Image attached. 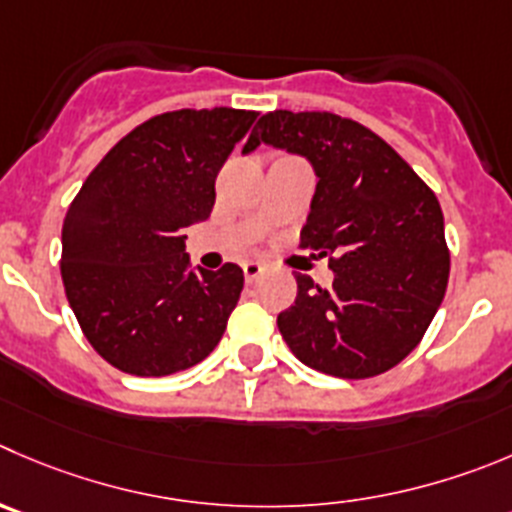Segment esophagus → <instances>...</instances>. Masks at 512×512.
I'll list each match as a JSON object with an SVG mask.
<instances>
[{
  "mask_svg": "<svg viewBox=\"0 0 512 512\" xmlns=\"http://www.w3.org/2000/svg\"><path fill=\"white\" fill-rule=\"evenodd\" d=\"M261 274H264V264H261V261H246V264H243V276H246L248 284L259 279Z\"/></svg>",
  "mask_w": 512,
  "mask_h": 512,
  "instance_id": "esophagus-1",
  "label": "esophagus"
}]
</instances>
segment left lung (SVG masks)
I'll list each match as a JSON object with an SVG mask.
<instances>
[{
	"label": "left lung",
	"mask_w": 512,
	"mask_h": 512,
	"mask_svg": "<svg viewBox=\"0 0 512 512\" xmlns=\"http://www.w3.org/2000/svg\"><path fill=\"white\" fill-rule=\"evenodd\" d=\"M269 143L316 170L299 248L329 259L332 286L296 274L276 324L299 362L342 379L399 364L425 337L450 279V248L432 188L377 133L334 113L274 110L243 153Z\"/></svg>",
	"instance_id": "left-lung-1"
}]
</instances>
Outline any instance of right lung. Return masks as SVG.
Segmentation results:
<instances>
[{"instance_id":"add662e5","label":"right lung","mask_w":512,"mask_h":512,"mask_svg":"<svg viewBox=\"0 0 512 512\" xmlns=\"http://www.w3.org/2000/svg\"><path fill=\"white\" fill-rule=\"evenodd\" d=\"M256 115L233 107L155 115L110 148L67 208V301L92 349L120 372H183L221 342L243 271L223 264L186 274L183 228L211 216L218 170Z\"/></svg>"}]
</instances>
